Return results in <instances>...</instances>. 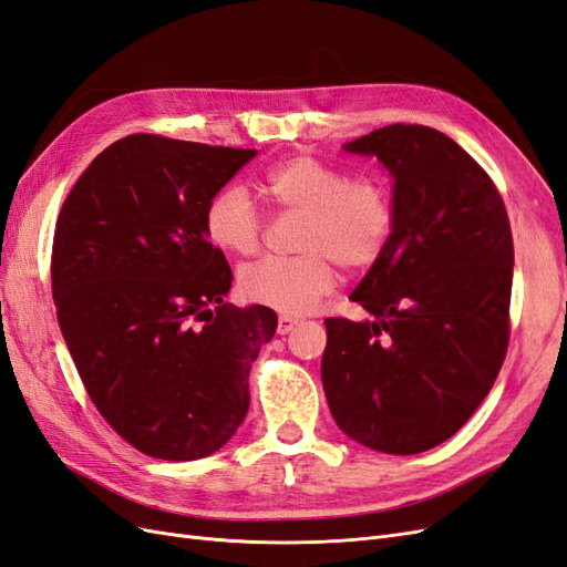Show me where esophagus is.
Here are the masks:
<instances>
[{
  "label": "esophagus",
  "instance_id": "34e87169",
  "mask_svg": "<svg viewBox=\"0 0 567 567\" xmlns=\"http://www.w3.org/2000/svg\"><path fill=\"white\" fill-rule=\"evenodd\" d=\"M298 326V319L296 317H288V315H281L279 317V323H277V331H279V336H286V333H290Z\"/></svg>",
  "mask_w": 567,
  "mask_h": 567
}]
</instances>
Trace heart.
Returning <instances> with one entry per match:
<instances>
[{"label": "heart", "instance_id": "obj_1", "mask_svg": "<svg viewBox=\"0 0 567 567\" xmlns=\"http://www.w3.org/2000/svg\"><path fill=\"white\" fill-rule=\"evenodd\" d=\"M262 194L281 213L302 215L293 257H265L238 271V290L248 302L284 315H305L336 286V265L346 271L371 267L390 244L394 196L383 175L348 177L315 156H293L274 165ZM203 229L210 244L231 255L257 252L265 217L241 186L219 188L205 203Z\"/></svg>", "mask_w": 567, "mask_h": 567}]
</instances>
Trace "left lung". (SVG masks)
Masks as SVG:
<instances>
[{
  "mask_svg": "<svg viewBox=\"0 0 567 567\" xmlns=\"http://www.w3.org/2000/svg\"><path fill=\"white\" fill-rule=\"evenodd\" d=\"M394 177L390 244L329 317L321 381L340 431L383 454L450 440L487 398L511 336L513 236L492 177L447 134L388 125L346 144Z\"/></svg>",
  "mask_w": 567,
  "mask_h": 567,
  "instance_id": "1",
  "label": "left lung"
}]
</instances>
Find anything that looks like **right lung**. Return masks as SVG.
<instances>
[{
    "label": "right lung",
    "instance_id": "right-lung-1",
    "mask_svg": "<svg viewBox=\"0 0 567 567\" xmlns=\"http://www.w3.org/2000/svg\"><path fill=\"white\" fill-rule=\"evenodd\" d=\"M255 153L130 134L59 213L51 293L63 340L99 414L146 456H208L248 414L250 367L277 312L225 302L234 274L203 210Z\"/></svg>",
    "mask_w": 567,
    "mask_h": 567
}]
</instances>
